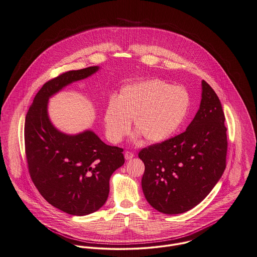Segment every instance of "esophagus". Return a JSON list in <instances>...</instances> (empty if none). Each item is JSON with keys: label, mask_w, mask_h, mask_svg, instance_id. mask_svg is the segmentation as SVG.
I'll return each mask as SVG.
<instances>
[{"label": "esophagus", "mask_w": 257, "mask_h": 257, "mask_svg": "<svg viewBox=\"0 0 257 257\" xmlns=\"http://www.w3.org/2000/svg\"><path fill=\"white\" fill-rule=\"evenodd\" d=\"M134 157H135V154H134L133 152L126 151V152L124 153V158H125V160H132Z\"/></svg>", "instance_id": "1"}]
</instances>
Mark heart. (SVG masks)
<instances>
[{
	"mask_svg": "<svg viewBox=\"0 0 257 257\" xmlns=\"http://www.w3.org/2000/svg\"><path fill=\"white\" fill-rule=\"evenodd\" d=\"M190 96L180 85L161 79H150L126 85L118 97L111 96L104 114L107 138L120 142L131 133L132 119L136 128L150 142H160L173 136L186 118Z\"/></svg>",
	"mask_w": 257,
	"mask_h": 257,
	"instance_id": "b5f03b06",
	"label": "heart"
}]
</instances>
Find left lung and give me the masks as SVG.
Wrapping results in <instances>:
<instances>
[{
  "label": "left lung",
  "instance_id": "left-lung-1",
  "mask_svg": "<svg viewBox=\"0 0 257 257\" xmlns=\"http://www.w3.org/2000/svg\"><path fill=\"white\" fill-rule=\"evenodd\" d=\"M227 149L221 102L202 80L200 107L187 131L139 153L145 166L141 186L146 200L156 210L169 215L192 209L222 177Z\"/></svg>",
  "mask_w": 257,
  "mask_h": 257
}]
</instances>
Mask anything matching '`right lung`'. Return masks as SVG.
Returning <instances> with one entry per match:
<instances>
[{"mask_svg":"<svg viewBox=\"0 0 257 257\" xmlns=\"http://www.w3.org/2000/svg\"><path fill=\"white\" fill-rule=\"evenodd\" d=\"M98 69L70 70L48 80L25 117V155L33 184L51 205L75 216L105 204L110 178L124 163L123 149L105 144L91 131L76 136L59 132L49 119L47 105L53 94Z\"/></svg>","mask_w":257,"mask_h":257,"instance_id":"add662e5","label":"right lung"}]
</instances>
